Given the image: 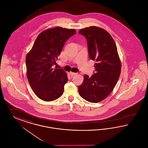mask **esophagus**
<instances>
[{
    "label": "esophagus",
    "mask_w": 148,
    "mask_h": 148,
    "mask_svg": "<svg viewBox=\"0 0 148 148\" xmlns=\"http://www.w3.org/2000/svg\"><path fill=\"white\" fill-rule=\"evenodd\" d=\"M69 74H70V75H72V76H73V75H75L77 74V73H73V72H70V73H69Z\"/></svg>",
    "instance_id": "obj_1"
}]
</instances>
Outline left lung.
<instances>
[{
  "instance_id": "left-lung-1",
  "label": "left lung",
  "mask_w": 148,
  "mask_h": 148,
  "mask_svg": "<svg viewBox=\"0 0 148 148\" xmlns=\"http://www.w3.org/2000/svg\"><path fill=\"white\" fill-rule=\"evenodd\" d=\"M88 42L90 59L95 60V73L91 77L85 75L79 86L80 95L92 103L105 99L115 87L121 71L117 48L110 34L103 29L90 26L79 30Z\"/></svg>"
}]
</instances>
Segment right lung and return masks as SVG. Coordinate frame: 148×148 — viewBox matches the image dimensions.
Here are the masks:
<instances>
[{"label":"right lung","instance_id":"1","mask_svg":"<svg viewBox=\"0 0 148 148\" xmlns=\"http://www.w3.org/2000/svg\"><path fill=\"white\" fill-rule=\"evenodd\" d=\"M76 34L75 29L61 27L50 28L37 36L26 57V74L30 86L36 96L45 101L58 99L68 82L63 69H53L65 42Z\"/></svg>","mask_w":148,"mask_h":148}]
</instances>
